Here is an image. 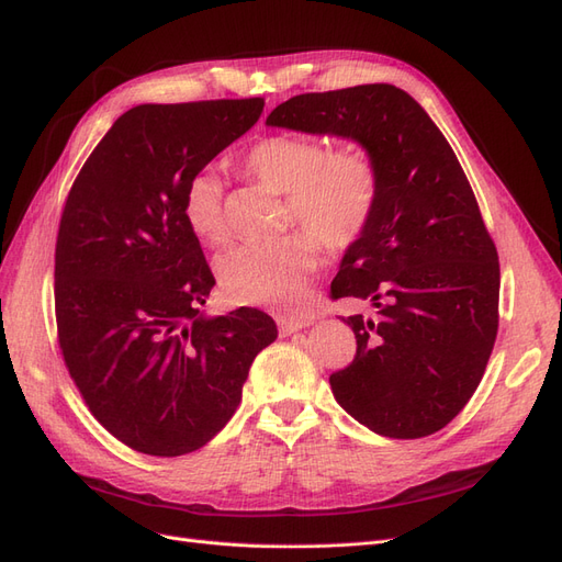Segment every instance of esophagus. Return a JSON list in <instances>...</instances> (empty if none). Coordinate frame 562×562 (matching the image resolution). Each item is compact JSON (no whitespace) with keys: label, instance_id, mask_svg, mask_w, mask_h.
Returning a JSON list of instances; mask_svg holds the SVG:
<instances>
[{"label":"esophagus","instance_id":"obj_1","mask_svg":"<svg viewBox=\"0 0 562 562\" xmlns=\"http://www.w3.org/2000/svg\"><path fill=\"white\" fill-rule=\"evenodd\" d=\"M277 323H279L281 335H293V333L310 326L307 318H293V316H277Z\"/></svg>","mask_w":562,"mask_h":562}]
</instances>
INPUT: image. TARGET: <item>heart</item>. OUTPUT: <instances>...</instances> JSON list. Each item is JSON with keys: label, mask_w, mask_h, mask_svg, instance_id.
<instances>
[{"label": "heart", "mask_w": 562, "mask_h": 562, "mask_svg": "<svg viewBox=\"0 0 562 562\" xmlns=\"http://www.w3.org/2000/svg\"><path fill=\"white\" fill-rule=\"evenodd\" d=\"M239 164L250 178L283 192L285 217L307 229L225 252L217 260L220 288L239 307L300 314L323 258V241L349 248L368 229L380 194L378 166L361 147L330 149L312 135H267L244 151ZM180 215L199 241H225L223 180L211 168L184 180Z\"/></svg>", "instance_id": "obj_1"}]
</instances>
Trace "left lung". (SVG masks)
<instances>
[{
	"label": "left lung",
	"mask_w": 562,
	"mask_h": 562,
	"mask_svg": "<svg viewBox=\"0 0 562 562\" xmlns=\"http://www.w3.org/2000/svg\"><path fill=\"white\" fill-rule=\"evenodd\" d=\"M269 126L359 140L380 173L370 225L345 252L330 297L378 307L345 318L353 361L330 375L337 403L370 431L422 438L481 384L499 328V258L446 135L391 83L302 93Z\"/></svg>",
	"instance_id": "1"
}]
</instances>
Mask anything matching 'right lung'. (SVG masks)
Returning <instances> with one entry per match:
<instances>
[{
  "label": "right lung",
  "mask_w": 562,
  "mask_h": 562,
  "mask_svg": "<svg viewBox=\"0 0 562 562\" xmlns=\"http://www.w3.org/2000/svg\"><path fill=\"white\" fill-rule=\"evenodd\" d=\"M262 98L138 105L116 119L67 194L56 239V326L91 415L124 446L203 448L241 403L277 323L206 318L215 279L180 215L182 184L258 122Z\"/></svg>",
  "instance_id": "add662e5"
}]
</instances>
